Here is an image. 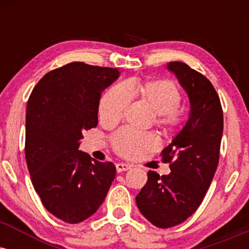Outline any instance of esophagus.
<instances>
[{
    "mask_svg": "<svg viewBox=\"0 0 249 249\" xmlns=\"http://www.w3.org/2000/svg\"><path fill=\"white\" fill-rule=\"evenodd\" d=\"M117 172H124V171H127L131 168V165L124 164V162H119V164L116 165Z\"/></svg>",
    "mask_w": 249,
    "mask_h": 249,
    "instance_id": "34e87169",
    "label": "esophagus"
}]
</instances>
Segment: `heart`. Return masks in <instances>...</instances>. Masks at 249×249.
<instances>
[{"instance_id":"1","label":"heart","mask_w":249,"mask_h":249,"mask_svg":"<svg viewBox=\"0 0 249 249\" xmlns=\"http://www.w3.org/2000/svg\"><path fill=\"white\" fill-rule=\"evenodd\" d=\"M132 96H138L154 112V124L166 132H173L185 121V110L179 105L181 92L170 79L128 81L115 85L105 92L99 103V119L103 124H116L124 117ZM113 150L128 159H139L158 147L153 133H142L122 128L111 137Z\"/></svg>"}]
</instances>
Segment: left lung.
Masks as SVG:
<instances>
[{"mask_svg":"<svg viewBox=\"0 0 249 249\" xmlns=\"http://www.w3.org/2000/svg\"><path fill=\"white\" fill-rule=\"evenodd\" d=\"M167 69L187 92L191 112L184 128L160 153L171 173L160 177L148 171L146 184L136 196L141 213L159 228L181 224L201 205L218 167L224 131L221 103L212 83L182 62H170Z\"/></svg>","mask_w":249,"mask_h":249,"instance_id":"8db88e82","label":"left lung"}]
</instances>
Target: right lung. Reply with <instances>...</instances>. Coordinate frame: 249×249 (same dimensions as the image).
I'll return each instance as SVG.
<instances>
[{"instance_id": "1", "label": "right lung", "mask_w": 249, "mask_h": 249, "mask_svg": "<svg viewBox=\"0 0 249 249\" xmlns=\"http://www.w3.org/2000/svg\"><path fill=\"white\" fill-rule=\"evenodd\" d=\"M113 68L72 62L37 83L25 117V160L43 206L68 224L96 213L116 166L78 151L83 133L98 124L102 91L118 78Z\"/></svg>"}]
</instances>
